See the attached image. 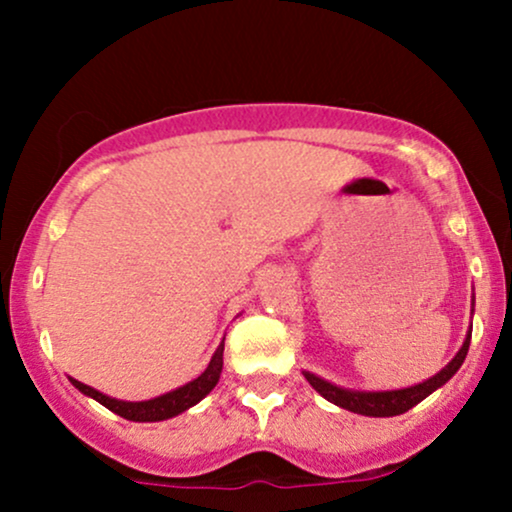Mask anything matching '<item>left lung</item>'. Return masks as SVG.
Instances as JSON below:
<instances>
[{"label":"left lung","instance_id":"obj_1","mask_svg":"<svg viewBox=\"0 0 512 512\" xmlns=\"http://www.w3.org/2000/svg\"><path fill=\"white\" fill-rule=\"evenodd\" d=\"M469 342H472V330L467 332L462 349L457 351V356L452 358L448 366L440 370V373L433 375V378L424 380V383L404 387V390H385V392L344 390V387L327 383V380L317 378L315 373H308V370H305L303 375H305V380H308V383L327 399V402L337 404V407L349 409V411H354V414H363V416H397V414H404V411H409L411 407H416L419 402H424L431 392H436L438 387H443L445 383H448L452 375L460 370L464 358H467Z\"/></svg>","mask_w":512,"mask_h":512}]
</instances>
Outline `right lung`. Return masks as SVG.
<instances>
[{
	"mask_svg": "<svg viewBox=\"0 0 512 512\" xmlns=\"http://www.w3.org/2000/svg\"><path fill=\"white\" fill-rule=\"evenodd\" d=\"M221 368H223V344L216 349V354L211 356L207 370H204L199 378L192 380V383L178 387V390L166 392V395H161V397L146 399V402H122V399L108 397V395H103V392L93 390V387L79 383V380H74V378H69V380H72V385L76 387V390L84 392L86 397H93L96 402H101L103 407L115 411V414L122 416V419H127V421H166V419H173V416L182 414V411H187L190 407H195L197 402H202V399L207 397L211 390H214L216 383H219Z\"/></svg>",
	"mask_w": 512,
	"mask_h": 512,
	"instance_id": "right-lung-1",
	"label": "right lung"
}]
</instances>
